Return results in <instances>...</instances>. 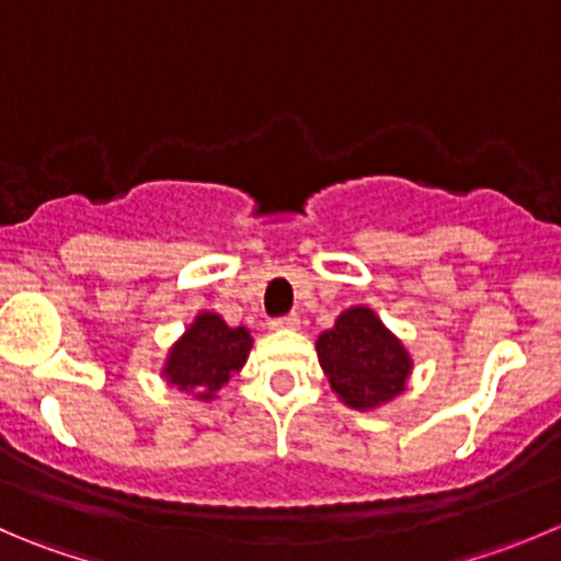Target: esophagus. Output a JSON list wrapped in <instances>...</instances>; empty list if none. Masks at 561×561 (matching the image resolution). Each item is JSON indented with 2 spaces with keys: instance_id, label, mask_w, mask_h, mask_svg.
<instances>
[{
  "instance_id": "1",
  "label": "esophagus",
  "mask_w": 561,
  "mask_h": 561,
  "mask_svg": "<svg viewBox=\"0 0 561 561\" xmlns=\"http://www.w3.org/2000/svg\"><path fill=\"white\" fill-rule=\"evenodd\" d=\"M298 323H301V320H298V314L296 312H287V314H279V318H274L271 320V329H298Z\"/></svg>"
}]
</instances>
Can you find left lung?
Masks as SVG:
<instances>
[{"label": "left lung", "instance_id": "left-lung-1", "mask_svg": "<svg viewBox=\"0 0 561 561\" xmlns=\"http://www.w3.org/2000/svg\"><path fill=\"white\" fill-rule=\"evenodd\" d=\"M320 367L331 389L351 408H375L405 389L411 358L367 307H353L336 318L334 329L318 340Z\"/></svg>", "mask_w": 561, "mask_h": 561}]
</instances>
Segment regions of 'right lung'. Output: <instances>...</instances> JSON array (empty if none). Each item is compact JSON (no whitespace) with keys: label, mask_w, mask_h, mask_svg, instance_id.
Segmentation results:
<instances>
[{"label":"right lung","mask_w":561,"mask_h":561,"mask_svg":"<svg viewBox=\"0 0 561 561\" xmlns=\"http://www.w3.org/2000/svg\"><path fill=\"white\" fill-rule=\"evenodd\" d=\"M252 347L247 329H230L219 314L203 312L167 358L164 375L183 391L210 400L243 367Z\"/></svg>","instance_id":"add662e5"}]
</instances>
